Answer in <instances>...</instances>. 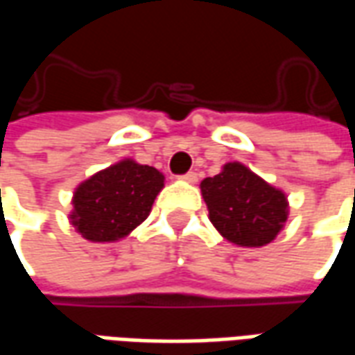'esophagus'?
<instances>
[{"label": "esophagus", "mask_w": 355, "mask_h": 355, "mask_svg": "<svg viewBox=\"0 0 355 355\" xmlns=\"http://www.w3.org/2000/svg\"><path fill=\"white\" fill-rule=\"evenodd\" d=\"M182 180H186V182H196V180H198V173H196V171H188V173H186V175H182Z\"/></svg>", "instance_id": "obj_1"}]
</instances>
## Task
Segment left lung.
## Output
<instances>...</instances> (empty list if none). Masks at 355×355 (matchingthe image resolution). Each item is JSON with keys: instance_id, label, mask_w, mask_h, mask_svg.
<instances>
[{"instance_id": "left-lung-1", "label": "left lung", "mask_w": 355, "mask_h": 355, "mask_svg": "<svg viewBox=\"0 0 355 355\" xmlns=\"http://www.w3.org/2000/svg\"><path fill=\"white\" fill-rule=\"evenodd\" d=\"M201 193L211 223L236 245H266L287 220L285 193L238 162L226 163L223 173L205 178Z\"/></svg>"}]
</instances>
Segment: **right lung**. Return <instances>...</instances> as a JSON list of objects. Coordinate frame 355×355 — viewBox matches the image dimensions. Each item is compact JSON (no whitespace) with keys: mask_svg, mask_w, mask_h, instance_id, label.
Here are the masks:
<instances>
[{"mask_svg":"<svg viewBox=\"0 0 355 355\" xmlns=\"http://www.w3.org/2000/svg\"><path fill=\"white\" fill-rule=\"evenodd\" d=\"M162 188L159 171L125 159L80 184L70 220L89 241H116L146 220Z\"/></svg>","mask_w":355,"mask_h":355,"instance_id":"obj_1","label":"right lung"}]
</instances>
